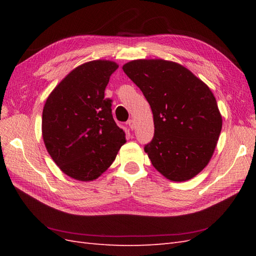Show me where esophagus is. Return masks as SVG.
<instances>
[{
    "instance_id": "esophagus-1",
    "label": "esophagus",
    "mask_w": 256,
    "mask_h": 256,
    "mask_svg": "<svg viewBox=\"0 0 256 256\" xmlns=\"http://www.w3.org/2000/svg\"><path fill=\"white\" fill-rule=\"evenodd\" d=\"M128 128H130V130H135V123H134V121L133 120H128Z\"/></svg>"
}]
</instances>
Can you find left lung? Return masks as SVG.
<instances>
[{
    "label": "left lung",
    "instance_id": "1",
    "mask_svg": "<svg viewBox=\"0 0 256 256\" xmlns=\"http://www.w3.org/2000/svg\"><path fill=\"white\" fill-rule=\"evenodd\" d=\"M123 72L143 92L154 118V138L145 145L152 164L172 182L192 179L208 165L222 128L209 86L184 66L138 59Z\"/></svg>",
    "mask_w": 256,
    "mask_h": 256
}]
</instances>
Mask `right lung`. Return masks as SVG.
Wrapping results in <instances>:
<instances>
[{"label": "right lung", "mask_w": 256, "mask_h": 256, "mask_svg": "<svg viewBox=\"0 0 256 256\" xmlns=\"http://www.w3.org/2000/svg\"><path fill=\"white\" fill-rule=\"evenodd\" d=\"M118 68L94 60L74 68L47 98L42 131L56 165L74 179L90 182L106 172L126 142L112 116L104 90Z\"/></svg>", "instance_id": "add662e5"}]
</instances>
